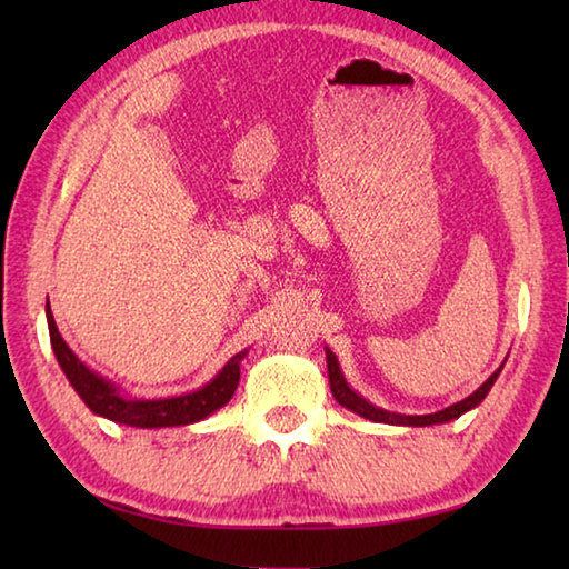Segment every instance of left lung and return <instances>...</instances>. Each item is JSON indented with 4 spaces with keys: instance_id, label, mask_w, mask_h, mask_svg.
I'll return each mask as SVG.
<instances>
[{
    "instance_id": "1",
    "label": "left lung",
    "mask_w": 569,
    "mask_h": 569,
    "mask_svg": "<svg viewBox=\"0 0 569 569\" xmlns=\"http://www.w3.org/2000/svg\"><path fill=\"white\" fill-rule=\"evenodd\" d=\"M325 355H328V377H330V389H332V396L337 398V403H342L345 408L355 410V413H359L361 418L367 420H373V422H391V426H438V422H447V420H455L462 413H467L469 408L479 406L481 401H485V396L491 391L493 381H497L499 371L497 369L491 373V377L479 386V389L467 396L465 401L459 403H452L450 408H442L438 410V413H430V416H401V413H389V410H381L377 406H371L369 401H365V398L357 396L352 389H349L342 371H340V365H337V357L330 352V349H325Z\"/></svg>"
}]
</instances>
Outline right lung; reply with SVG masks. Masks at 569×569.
<instances>
[{
  "label": "right lung",
  "mask_w": 569,
  "mask_h": 569,
  "mask_svg": "<svg viewBox=\"0 0 569 569\" xmlns=\"http://www.w3.org/2000/svg\"><path fill=\"white\" fill-rule=\"evenodd\" d=\"M48 318V332H51V345L60 369L66 371L72 389L80 393L92 413L102 418H110L114 422H124V426L134 428H171V426H188V422L202 420L210 416L212 410L227 406L229 398L234 396L239 383V361L244 352L237 355L229 365L217 373V377L202 386L200 391H192L176 398H159V401H129V398L119 396V391L110 381H104L98 373L90 371L82 361L72 355V349L60 337L51 308L46 310Z\"/></svg>",
  "instance_id": "add662e5"
}]
</instances>
